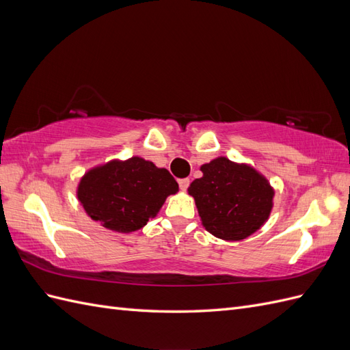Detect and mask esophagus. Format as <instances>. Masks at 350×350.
Instances as JSON below:
<instances>
[{
	"label": "esophagus",
	"mask_w": 350,
	"mask_h": 350,
	"mask_svg": "<svg viewBox=\"0 0 350 350\" xmlns=\"http://www.w3.org/2000/svg\"><path fill=\"white\" fill-rule=\"evenodd\" d=\"M178 184H179V189H181V191H187V188L189 185V179H187V178L179 179Z\"/></svg>",
	"instance_id": "34e87169"
}]
</instances>
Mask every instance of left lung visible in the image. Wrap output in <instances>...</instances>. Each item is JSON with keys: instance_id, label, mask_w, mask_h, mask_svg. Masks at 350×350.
<instances>
[{"instance_id": "left-lung-1", "label": "left lung", "mask_w": 350, "mask_h": 350, "mask_svg": "<svg viewBox=\"0 0 350 350\" xmlns=\"http://www.w3.org/2000/svg\"><path fill=\"white\" fill-rule=\"evenodd\" d=\"M203 176L194 179L188 194L196 201L201 225L224 241H242L257 232L270 217L274 188L248 163L225 156L200 166Z\"/></svg>"}]
</instances>
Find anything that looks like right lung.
Returning a JSON list of instances; mask_svg holds the SVG:
<instances>
[{
	"label": "right lung",
	"instance_id": "obj_1",
	"mask_svg": "<svg viewBox=\"0 0 350 350\" xmlns=\"http://www.w3.org/2000/svg\"><path fill=\"white\" fill-rule=\"evenodd\" d=\"M179 191L165 167L140 156L111 159L88 169L76 188L88 216L112 232L130 234L157 216L169 196Z\"/></svg>",
	"mask_w": 350,
	"mask_h": 350
}]
</instances>
